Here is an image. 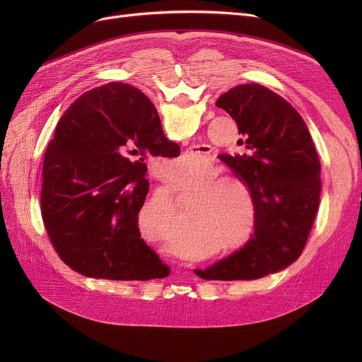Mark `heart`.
<instances>
[{
    "mask_svg": "<svg viewBox=\"0 0 362 362\" xmlns=\"http://www.w3.org/2000/svg\"><path fill=\"white\" fill-rule=\"evenodd\" d=\"M192 158H185L189 165ZM213 161L194 165L186 173L170 177V189L177 198L191 192L186 206L187 243L175 239L171 243L177 254L189 257L194 250L216 248L213 255H229L246 248L255 236L257 198L252 187L236 175H227ZM182 220L179 205L168 192L151 195L141 206L138 221L152 233L165 236Z\"/></svg>",
    "mask_w": 362,
    "mask_h": 362,
    "instance_id": "obj_1",
    "label": "heart"
}]
</instances>
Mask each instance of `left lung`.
Segmentation results:
<instances>
[{
    "label": "left lung",
    "mask_w": 362,
    "mask_h": 362,
    "mask_svg": "<svg viewBox=\"0 0 362 362\" xmlns=\"http://www.w3.org/2000/svg\"><path fill=\"white\" fill-rule=\"evenodd\" d=\"M217 107L230 114L245 136L243 154L220 160L248 182L257 198L254 240L206 270L204 280H257L284 270L305 248L320 206V160L299 112L258 83L223 93Z\"/></svg>",
    "instance_id": "8db88e82"
}]
</instances>
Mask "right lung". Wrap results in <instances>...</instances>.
<instances>
[{
    "instance_id": "right-lung-1",
    "label": "right lung",
    "mask_w": 362,
    "mask_h": 362,
    "mask_svg": "<svg viewBox=\"0 0 362 362\" xmlns=\"http://www.w3.org/2000/svg\"><path fill=\"white\" fill-rule=\"evenodd\" d=\"M168 146L154 104L127 83L88 90L64 111L45 151L41 214L71 270L105 280L168 276L138 229L149 191L144 158L168 157Z\"/></svg>"
}]
</instances>
